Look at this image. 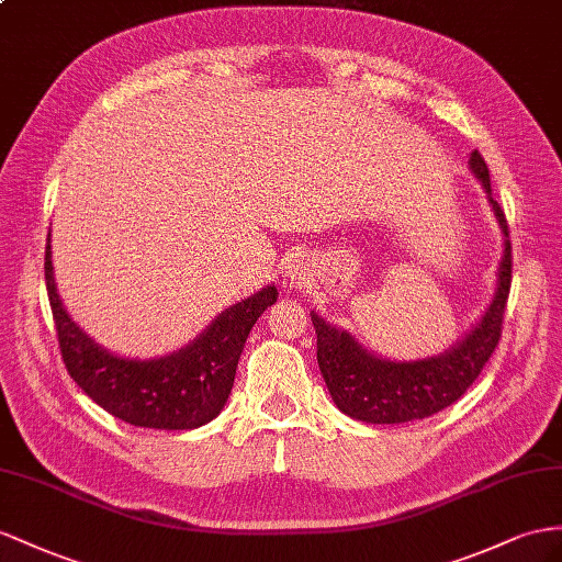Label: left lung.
Masks as SVG:
<instances>
[{"label": "left lung", "mask_w": 562, "mask_h": 562, "mask_svg": "<svg viewBox=\"0 0 562 562\" xmlns=\"http://www.w3.org/2000/svg\"><path fill=\"white\" fill-rule=\"evenodd\" d=\"M470 170L484 184L488 204L503 229V258L498 266V284L494 301L482 321L460 339L453 349L425 361H390L366 351L347 329L327 325L321 315L311 313L318 335V366L329 394L341 413L372 425H396L423 420L456 404L470 384L480 378L482 368L498 347L503 311L508 304L513 256L508 223L498 201L492 196V180L482 154H470Z\"/></svg>", "instance_id": "left-lung-1"}]
</instances>
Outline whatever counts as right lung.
Instances as JSON below:
<instances>
[{"label": "right lung", "instance_id": "add662e5", "mask_svg": "<svg viewBox=\"0 0 562 562\" xmlns=\"http://www.w3.org/2000/svg\"><path fill=\"white\" fill-rule=\"evenodd\" d=\"M45 280L68 375L113 418L149 429H194L211 423L233 392L239 356L261 313L278 301L276 284L225 308L184 349L139 361L99 347L70 321L56 294L47 239Z\"/></svg>", "mask_w": 562, "mask_h": 562}]
</instances>
